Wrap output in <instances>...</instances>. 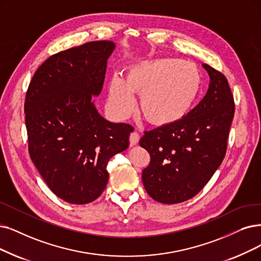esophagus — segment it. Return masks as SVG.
I'll return each instance as SVG.
<instances>
[{
  "label": "esophagus",
  "instance_id": "34e87169",
  "mask_svg": "<svg viewBox=\"0 0 261 261\" xmlns=\"http://www.w3.org/2000/svg\"><path fill=\"white\" fill-rule=\"evenodd\" d=\"M139 138H140V136H139V134L137 132L130 133V135H129V143H130V145L137 144L139 142Z\"/></svg>",
  "mask_w": 261,
  "mask_h": 261
}]
</instances>
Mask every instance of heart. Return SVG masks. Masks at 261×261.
Returning <instances> with one entry per match:
<instances>
[{
  "label": "heart",
  "mask_w": 261,
  "mask_h": 261,
  "mask_svg": "<svg viewBox=\"0 0 261 261\" xmlns=\"http://www.w3.org/2000/svg\"><path fill=\"white\" fill-rule=\"evenodd\" d=\"M202 77L198 66L179 59H155L133 66L122 78L109 81V103L114 116L127 117L140 94L139 110L155 126L178 123L190 113L199 96Z\"/></svg>",
  "instance_id": "1"
}]
</instances>
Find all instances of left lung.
<instances>
[{
  "mask_svg": "<svg viewBox=\"0 0 261 261\" xmlns=\"http://www.w3.org/2000/svg\"><path fill=\"white\" fill-rule=\"evenodd\" d=\"M209 89L187 116L171 125L145 132L139 144L151 161L142 183L154 200L173 204L199 193L222 164L234 114V101L222 72L202 64Z\"/></svg>",
  "mask_w": 261,
  "mask_h": 261,
  "instance_id": "left-lung-1",
  "label": "left lung"
}]
</instances>
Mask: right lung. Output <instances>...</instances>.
I'll return each instance as SVG.
<instances>
[{"mask_svg": "<svg viewBox=\"0 0 261 261\" xmlns=\"http://www.w3.org/2000/svg\"><path fill=\"white\" fill-rule=\"evenodd\" d=\"M110 40L91 41L51 56L31 81L24 112L31 160L52 193L87 204L106 189L107 165L128 148L133 126L112 123L97 111Z\"/></svg>", "mask_w": 261, "mask_h": 261, "instance_id": "right-lung-1", "label": "right lung"}]
</instances>
